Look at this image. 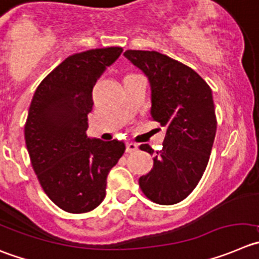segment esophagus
<instances>
[{"label":"esophagus","instance_id":"34e87169","mask_svg":"<svg viewBox=\"0 0 259 259\" xmlns=\"http://www.w3.org/2000/svg\"><path fill=\"white\" fill-rule=\"evenodd\" d=\"M138 149V146L135 143H132V142H127L126 143V152L127 153H133Z\"/></svg>","mask_w":259,"mask_h":259}]
</instances>
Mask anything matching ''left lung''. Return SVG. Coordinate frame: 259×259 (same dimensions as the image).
Masks as SVG:
<instances>
[{
  "label": "left lung",
  "instance_id": "obj_1",
  "mask_svg": "<svg viewBox=\"0 0 259 259\" xmlns=\"http://www.w3.org/2000/svg\"><path fill=\"white\" fill-rule=\"evenodd\" d=\"M124 56L148 79L151 117L166 127L162 149L139 187L154 203L176 204L194 190L208 163L217 127L212 91L194 70L162 53L127 50ZM141 149L153 153L148 144Z\"/></svg>",
  "mask_w": 259,
  "mask_h": 259
}]
</instances>
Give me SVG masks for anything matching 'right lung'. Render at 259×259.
<instances>
[{
  "label": "right lung",
  "mask_w": 259,
  "mask_h": 259,
  "mask_svg": "<svg viewBox=\"0 0 259 259\" xmlns=\"http://www.w3.org/2000/svg\"><path fill=\"white\" fill-rule=\"evenodd\" d=\"M121 47L96 48L62 61L38 85L25 124V144L46 194L70 213L98 207L107 175L125 152L121 141L88 138L92 91Z\"/></svg>",
  "instance_id": "add662e5"
}]
</instances>
